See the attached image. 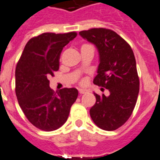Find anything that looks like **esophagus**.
I'll return each mask as SVG.
<instances>
[{
	"instance_id": "obj_1",
	"label": "esophagus",
	"mask_w": 160,
	"mask_h": 160,
	"mask_svg": "<svg viewBox=\"0 0 160 160\" xmlns=\"http://www.w3.org/2000/svg\"><path fill=\"white\" fill-rule=\"evenodd\" d=\"M88 91L87 90V89H83V88H79V92L80 93V94H85V93H87Z\"/></svg>"
}]
</instances>
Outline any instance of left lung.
<instances>
[{
	"mask_svg": "<svg viewBox=\"0 0 160 160\" xmlns=\"http://www.w3.org/2000/svg\"><path fill=\"white\" fill-rule=\"evenodd\" d=\"M79 34L95 44L99 52L100 64L93 83L110 92L108 96L94 92L96 102L90 109L91 118L103 130H116L129 119L139 94V80L133 51L111 29L91 28Z\"/></svg>",
	"mask_w": 160,
	"mask_h": 160,
	"instance_id": "left-lung-1",
	"label": "left lung"
}]
</instances>
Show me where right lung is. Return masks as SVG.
<instances>
[{
	"mask_svg": "<svg viewBox=\"0 0 160 160\" xmlns=\"http://www.w3.org/2000/svg\"><path fill=\"white\" fill-rule=\"evenodd\" d=\"M76 32H44L32 37L24 48L15 71L16 95L20 107L32 125L45 132L67 121L78 90L64 88L54 92L48 77L59 69L63 48L77 37Z\"/></svg>",
	"mask_w": 160,
	"mask_h": 160,
	"instance_id": "add662e5",
	"label": "right lung"
}]
</instances>
